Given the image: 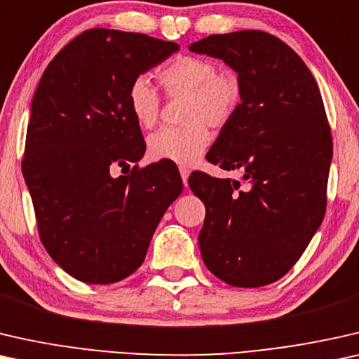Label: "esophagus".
<instances>
[{"label":"esophagus","mask_w":359,"mask_h":359,"mask_svg":"<svg viewBox=\"0 0 359 359\" xmlns=\"http://www.w3.org/2000/svg\"><path fill=\"white\" fill-rule=\"evenodd\" d=\"M179 170H180V175H182V182H184V185L187 187V185H189V175H190V169H189V168H185V165H180Z\"/></svg>","instance_id":"esophagus-1"}]
</instances>
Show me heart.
Masks as SVG:
<instances>
[{
	"instance_id": "1",
	"label": "heart",
	"mask_w": 359,
	"mask_h": 359,
	"mask_svg": "<svg viewBox=\"0 0 359 359\" xmlns=\"http://www.w3.org/2000/svg\"><path fill=\"white\" fill-rule=\"evenodd\" d=\"M159 83L169 99L185 97L184 125L165 127L148 138V153L156 161L190 165L211 143L210 125L223 128L242 104V83L229 69H218L213 60L182 55L159 72ZM128 112L141 128H153L161 117V97L148 79L136 78L127 90Z\"/></svg>"
}]
</instances>
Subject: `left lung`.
Returning <instances> with one entry per match:
<instances>
[{
    "label": "left lung",
    "instance_id": "8db88e82",
    "mask_svg": "<svg viewBox=\"0 0 359 359\" xmlns=\"http://www.w3.org/2000/svg\"><path fill=\"white\" fill-rule=\"evenodd\" d=\"M221 58L242 83V104L206 159L247 180L191 174L205 203L198 245L206 269L231 286L285 276L324 219L332 133L319 86L294 50L262 30L215 34L189 47Z\"/></svg>",
    "mask_w": 359,
    "mask_h": 359
}]
</instances>
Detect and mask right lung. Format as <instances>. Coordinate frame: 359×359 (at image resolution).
I'll use <instances>...</instances> for the list:
<instances>
[{"label":"right lung","instance_id":"right-lung-1","mask_svg":"<svg viewBox=\"0 0 359 359\" xmlns=\"http://www.w3.org/2000/svg\"><path fill=\"white\" fill-rule=\"evenodd\" d=\"M179 48L144 34L89 29L60 50L35 89L22 174L40 241L79 281L110 285L138 270L180 195L175 165L136 164L146 144L127 105L128 86ZM131 162L128 176L111 177Z\"/></svg>","mask_w":359,"mask_h":359}]
</instances>
